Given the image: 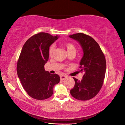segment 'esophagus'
Returning a JSON list of instances; mask_svg holds the SVG:
<instances>
[{
    "label": "esophagus",
    "mask_w": 125,
    "mask_h": 125,
    "mask_svg": "<svg viewBox=\"0 0 125 125\" xmlns=\"http://www.w3.org/2000/svg\"><path fill=\"white\" fill-rule=\"evenodd\" d=\"M66 77H67V76L64 75H60V80H63L65 79H66Z\"/></svg>",
    "instance_id": "obj_1"
}]
</instances>
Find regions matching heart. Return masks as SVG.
I'll return each mask as SVG.
<instances>
[{
	"instance_id": "obj_1",
	"label": "heart",
	"mask_w": 125,
	"mask_h": 125,
	"mask_svg": "<svg viewBox=\"0 0 125 125\" xmlns=\"http://www.w3.org/2000/svg\"><path fill=\"white\" fill-rule=\"evenodd\" d=\"M63 45H64V46L66 48V50H67L68 53L70 52H75V51H76L75 46L74 45L73 43L65 42L63 44ZM54 49H55V45H52L50 46L49 49H48V54H49L50 57L52 56V55L53 54V52H54Z\"/></svg>"
}]
</instances>
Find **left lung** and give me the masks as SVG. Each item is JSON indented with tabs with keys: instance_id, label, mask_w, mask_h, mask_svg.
Wrapping results in <instances>:
<instances>
[{
	"instance_id": "obj_1",
	"label": "left lung",
	"mask_w": 125,
	"mask_h": 125,
	"mask_svg": "<svg viewBox=\"0 0 125 125\" xmlns=\"http://www.w3.org/2000/svg\"><path fill=\"white\" fill-rule=\"evenodd\" d=\"M69 37L79 42L83 52L79 67L80 72L84 73L83 79L73 77L75 85L70 91L71 94L79 100H90L97 94L103 85L106 69L105 55L90 35L78 33Z\"/></svg>"
}]
</instances>
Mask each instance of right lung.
Instances as JSON below:
<instances>
[{
  "instance_id": "obj_1",
  "label": "right lung",
  "mask_w": 125,
  "mask_h": 125,
  "mask_svg": "<svg viewBox=\"0 0 125 125\" xmlns=\"http://www.w3.org/2000/svg\"><path fill=\"white\" fill-rule=\"evenodd\" d=\"M58 38L57 35L45 32L34 34L25 43L18 60L17 72L22 87L37 100L51 97L54 86L60 81L59 75L52 74L44 68L49 57V47Z\"/></svg>"
}]
</instances>
